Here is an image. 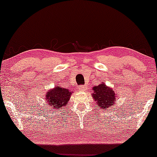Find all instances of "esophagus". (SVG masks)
Returning <instances> with one entry per match:
<instances>
[{
	"label": "esophagus",
	"instance_id": "34e87169",
	"mask_svg": "<svg viewBox=\"0 0 157 157\" xmlns=\"http://www.w3.org/2000/svg\"><path fill=\"white\" fill-rule=\"evenodd\" d=\"M79 89H80V91H86V90L87 89V86H85V85H82V86H80V87H79Z\"/></svg>",
	"mask_w": 157,
	"mask_h": 157
}]
</instances>
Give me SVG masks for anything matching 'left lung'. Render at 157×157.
I'll return each instance as SVG.
<instances>
[{"label":"left lung","mask_w":157,"mask_h":157,"mask_svg":"<svg viewBox=\"0 0 157 157\" xmlns=\"http://www.w3.org/2000/svg\"><path fill=\"white\" fill-rule=\"evenodd\" d=\"M93 90L92 96L97 105H95L96 107H99V109L106 110L113 106L117 98V94L113 89L102 82L99 86L93 87Z\"/></svg>","instance_id":"obj_1"}]
</instances>
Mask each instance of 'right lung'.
I'll list each match as a JSON object with an SVG mask.
<instances>
[{
    "instance_id": "1",
    "label": "right lung",
    "mask_w": 157,
    "mask_h": 157,
    "mask_svg": "<svg viewBox=\"0 0 157 157\" xmlns=\"http://www.w3.org/2000/svg\"><path fill=\"white\" fill-rule=\"evenodd\" d=\"M71 94V91L68 89L57 86L55 89L47 91L46 98L50 108L59 110L63 106L67 105Z\"/></svg>"
}]
</instances>
